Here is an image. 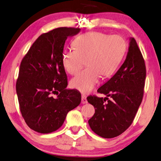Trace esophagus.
<instances>
[{
	"instance_id": "34e87169",
	"label": "esophagus",
	"mask_w": 161,
	"mask_h": 161,
	"mask_svg": "<svg viewBox=\"0 0 161 161\" xmlns=\"http://www.w3.org/2000/svg\"><path fill=\"white\" fill-rule=\"evenodd\" d=\"M87 99H86V96H85V95H83L82 96V99H81V103H82L83 104H85V103H87Z\"/></svg>"
}]
</instances>
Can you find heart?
Returning <instances> with one entry per match:
<instances>
[{"mask_svg":"<svg viewBox=\"0 0 161 161\" xmlns=\"http://www.w3.org/2000/svg\"><path fill=\"white\" fill-rule=\"evenodd\" d=\"M73 44L75 48L63 51L62 63L70 75L76 74L85 63L88 65L70 81L71 87L82 93L93 90L101 75L108 77L114 73L127 46L120 36L101 32L84 33L77 37Z\"/></svg>","mask_w":161,"mask_h":161,"instance_id":"heart-1","label":"heart"}]
</instances>
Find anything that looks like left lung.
Listing matches in <instances>:
<instances>
[{"label":"left lung","mask_w":161,"mask_h":161,"mask_svg":"<svg viewBox=\"0 0 161 161\" xmlns=\"http://www.w3.org/2000/svg\"><path fill=\"white\" fill-rule=\"evenodd\" d=\"M125 60L115 75L98 89L105 98L90 96L95 108L88 120L92 130L104 138L120 135L133 123L142 102L146 70L144 59L134 38L129 39Z\"/></svg>","instance_id":"1"}]
</instances>
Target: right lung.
Wrapping results in <instances>:
<instances>
[{
	"mask_svg": "<svg viewBox=\"0 0 161 161\" xmlns=\"http://www.w3.org/2000/svg\"><path fill=\"white\" fill-rule=\"evenodd\" d=\"M80 31V28L62 27L42 34L21 61L18 99L26 124L36 132L56 131L68 113L80 103V92L66 88L67 75L62 63L65 41ZM53 94L57 95L56 98Z\"/></svg>",
	"mask_w": 161,
	"mask_h": 161,
	"instance_id": "1",
	"label": "right lung"
}]
</instances>
